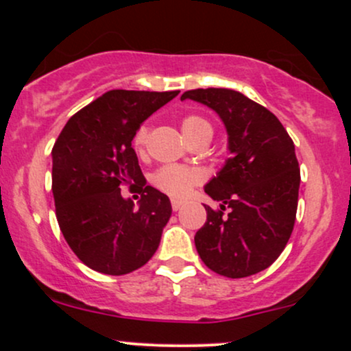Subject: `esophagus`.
Masks as SVG:
<instances>
[{"label": "esophagus", "mask_w": 351, "mask_h": 351, "mask_svg": "<svg viewBox=\"0 0 351 351\" xmlns=\"http://www.w3.org/2000/svg\"><path fill=\"white\" fill-rule=\"evenodd\" d=\"M181 206H183V201H180V199H171V208H173V211H178V209H181Z\"/></svg>", "instance_id": "obj_1"}]
</instances>
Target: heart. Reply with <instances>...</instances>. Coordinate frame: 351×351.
Segmentation results:
<instances>
[{"label": "heart", "instance_id": "heart-1", "mask_svg": "<svg viewBox=\"0 0 351 351\" xmlns=\"http://www.w3.org/2000/svg\"><path fill=\"white\" fill-rule=\"evenodd\" d=\"M148 123H142L136 128L134 135V148L138 155H142L147 147L148 140ZM181 130L188 142L195 143L198 140L211 138L213 127L204 117L201 115H184L181 119ZM203 181V173L198 168L191 167H181V165H165L158 168L152 176V183L155 184L160 191L167 193L173 198H184L196 184Z\"/></svg>", "mask_w": 351, "mask_h": 351}]
</instances>
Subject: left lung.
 <instances>
[{"label":"left lung","instance_id":"1","mask_svg":"<svg viewBox=\"0 0 351 351\" xmlns=\"http://www.w3.org/2000/svg\"><path fill=\"white\" fill-rule=\"evenodd\" d=\"M184 99L221 117L231 152L204 186L221 209L204 206L206 223L195 236L196 251L211 271L231 279L264 271L284 251L295 223L300 168L292 138L271 110L241 92L195 88Z\"/></svg>","mask_w":351,"mask_h":351}]
</instances>
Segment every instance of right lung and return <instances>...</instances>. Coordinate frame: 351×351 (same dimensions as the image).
<instances>
[{
    "instance_id": "add662e5",
    "label": "right lung",
    "mask_w": 351,
    "mask_h": 351,
    "mask_svg": "<svg viewBox=\"0 0 351 351\" xmlns=\"http://www.w3.org/2000/svg\"><path fill=\"white\" fill-rule=\"evenodd\" d=\"M178 90H108L72 115L52 148V195L64 239L87 267L108 276L140 269L171 216L167 195L148 186L132 140ZM138 191L136 207L119 191Z\"/></svg>"
}]
</instances>
